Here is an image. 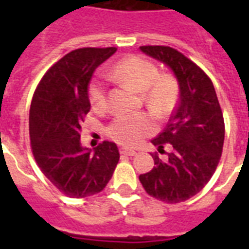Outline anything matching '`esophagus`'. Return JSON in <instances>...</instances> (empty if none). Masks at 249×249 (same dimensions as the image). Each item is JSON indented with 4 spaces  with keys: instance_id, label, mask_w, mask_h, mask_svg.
Wrapping results in <instances>:
<instances>
[{
    "instance_id": "esophagus-1",
    "label": "esophagus",
    "mask_w": 249,
    "mask_h": 249,
    "mask_svg": "<svg viewBox=\"0 0 249 249\" xmlns=\"http://www.w3.org/2000/svg\"><path fill=\"white\" fill-rule=\"evenodd\" d=\"M119 151H120L121 155H126V156H134L137 154L134 150H130L128 147H120L119 148Z\"/></svg>"
}]
</instances>
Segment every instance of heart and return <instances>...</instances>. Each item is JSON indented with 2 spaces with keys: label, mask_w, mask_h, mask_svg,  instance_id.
<instances>
[{
  "label": "heart",
  "mask_w": 249,
  "mask_h": 249,
  "mask_svg": "<svg viewBox=\"0 0 249 249\" xmlns=\"http://www.w3.org/2000/svg\"><path fill=\"white\" fill-rule=\"evenodd\" d=\"M109 77L130 86L143 94L146 108L158 120L169 116L177 103L178 84L169 73H160L151 60L140 55L123 58L113 64ZM89 101L94 109L107 107V84L102 76H97L89 84ZM155 123L148 115H121L108 124L106 133L115 142L124 146H137L146 137L154 134Z\"/></svg>",
  "instance_id": "1"
}]
</instances>
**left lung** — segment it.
Returning a JSON list of instances; mask_svg holds the SVG:
<instances>
[{"instance_id": "left-lung-1", "label": "left lung", "mask_w": 249, "mask_h": 249, "mask_svg": "<svg viewBox=\"0 0 249 249\" xmlns=\"http://www.w3.org/2000/svg\"><path fill=\"white\" fill-rule=\"evenodd\" d=\"M140 49L166 64L179 85V101L169 123L151 141L166 158L152 154L155 166L140 176L150 196L176 204L201 191L216 172L225 140L222 109L211 79L193 60L169 46ZM166 143L172 148L170 153L163 150Z\"/></svg>"}]
</instances>
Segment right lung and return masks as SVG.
I'll return each instance as SVG.
<instances>
[{
	"label": "right lung",
	"instance_id": "add662e5",
	"mask_svg": "<svg viewBox=\"0 0 249 249\" xmlns=\"http://www.w3.org/2000/svg\"><path fill=\"white\" fill-rule=\"evenodd\" d=\"M116 50H72L49 68L33 94L29 109L32 154L45 177L70 197L101 193L120 159L113 142L103 141L94 151L80 142L81 124L90 111L91 76Z\"/></svg>",
	"mask_w": 249,
	"mask_h": 249
}]
</instances>
